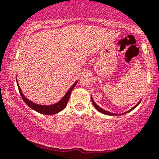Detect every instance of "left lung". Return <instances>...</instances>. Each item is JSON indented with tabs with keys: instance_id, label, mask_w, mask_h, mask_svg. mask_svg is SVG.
Wrapping results in <instances>:
<instances>
[{
	"instance_id": "left-lung-1",
	"label": "left lung",
	"mask_w": 159,
	"mask_h": 159,
	"mask_svg": "<svg viewBox=\"0 0 159 159\" xmlns=\"http://www.w3.org/2000/svg\"><path fill=\"white\" fill-rule=\"evenodd\" d=\"M91 98H92V103H93L94 107L96 108V110H98V111L100 112V113H103V114H105V115H108V116H120V115H123V114H125V113H128V112H130V111H131V110H133L134 109V108H136L138 106V105H139V103H140V101H139L138 103H137L136 105H135L134 107H132V109H131V110H128V111L125 112V113H122V114H116V113H110V112H108V111H107V110H103L102 108H101V107H100L99 106H98V105L96 104L95 102H94V101L93 98H92V97H91Z\"/></svg>"
}]
</instances>
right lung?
Segmentation results:
<instances>
[{
    "mask_svg": "<svg viewBox=\"0 0 159 159\" xmlns=\"http://www.w3.org/2000/svg\"><path fill=\"white\" fill-rule=\"evenodd\" d=\"M17 81V80H16ZM78 83V81L75 82L74 83V85L70 87V89L67 91V93L65 94V95L64 96L63 98L60 101L57 102L56 103L52 105H40V104H37V103H35L32 101L28 100L27 98H25V96L23 94L22 92V90H21L20 87H19V84L17 83V85L18 88H19V93H20L21 96H22L23 101L26 103V104L28 105V107H30L31 109H33L35 111L38 112L39 113L41 114H44V115H53V114H56L59 113L60 111H61L62 110H64L67 106V102H68L69 98H70V95L72 90L74 89V88L76 86V83Z\"/></svg>",
    "mask_w": 159,
    "mask_h": 159,
    "instance_id": "add662e5",
    "label": "right lung"
}]
</instances>
